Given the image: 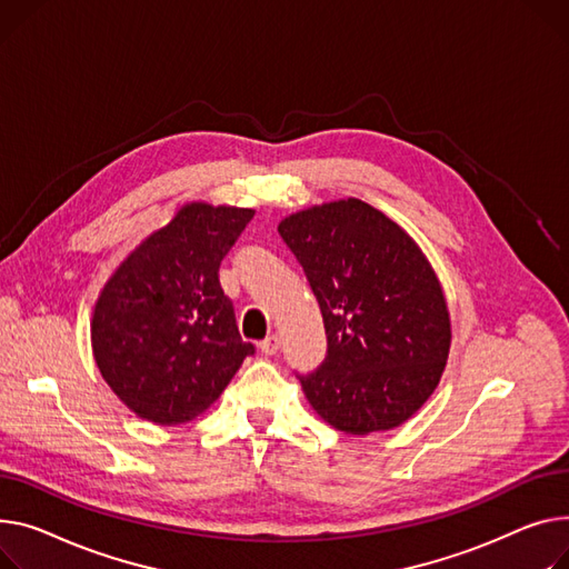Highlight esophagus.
Segmentation results:
<instances>
[{"mask_svg": "<svg viewBox=\"0 0 569 569\" xmlns=\"http://www.w3.org/2000/svg\"><path fill=\"white\" fill-rule=\"evenodd\" d=\"M279 348H281V338H279L277 333H272V336H268L264 340H260V352H262V355H277Z\"/></svg>", "mask_w": 569, "mask_h": 569, "instance_id": "esophagus-1", "label": "esophagus"}]
</instances>
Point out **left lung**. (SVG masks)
Returning <instances> with one entry per match:
<instances>
[{
  "mask_svg": "<svg viewBox=\"0 0 569 569\" xmlns=\"http://www.w3.org/2000/svg\"><path fill=\"white\" fill-rule=\"evenodd\" d=\"M318 299L325 361L297 372L313 409L340 432L405 423L439 385L450 320L416 242L359 199L301 210L279 223Z\"/></svg>",
  "mask_w": 569,
  "mask_h": 569,
  "instance_id": "8db88e82",
  "label": "left lung"
}]
</instances>
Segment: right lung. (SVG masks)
Wrapping results in <instances>:
<instances>
[{
  "instance_id": "obj_1",
  "label": "right lung",
  "mask_w": 569,
  "mask_h": 569,
  "mask_svg": "<svg viewBox=\"0 0 569 569\" xmlns=\"http://www.w3.org/2000/svg\"><path fill=\"white\" fill-rule=\"evenodd\" d=\"M251 217L249 208L187 206L107 281L93 313V357L141 419L192 421L256 352L219 283V264Z\"/></svg>"
}]
</instances>
